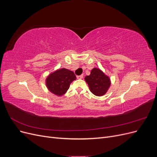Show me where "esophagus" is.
<instances>
[{
  "label": "esophagus",
  "mask_w": 157,
  "mask_h": 157,
  "mask_svg": "<svg viewBox=\"0 0 157 157\" xmlns=\"http://www.w3.org/2000/svg\"><path fill=\"white\" fill-rule=\"evenodd\" d=\"M77 78L78 79H82L83 78V75H79V76H77Z\"/></svg>",
  "instance_id": "obj_1"
}]
</instances>
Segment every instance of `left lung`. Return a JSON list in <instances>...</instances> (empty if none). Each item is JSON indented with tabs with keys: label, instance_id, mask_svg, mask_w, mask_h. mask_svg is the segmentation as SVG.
Here are the masks:
<instances>
[{
	"label": "left lung",
	"instance_id": "1",
	"mask_svg": "<svg viewBox=\"0 0 157 157\" xmlns=\"http://www.w3.org/2000/svg\"><path fill=\"white\" fill-rule=\"evenodd\" d=\"M91 92L96 96L105 95L111 86V80L108 76L98 68L92 69L90 75L84 78Z\"/></svg>",
	"mask_w": 157,
	"mask_h": 157
}]
</instances>
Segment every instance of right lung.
<instances>
[{"label": "right lung", "mask_w": 157, "mask_h": 157, "mask_svg": "<svg viewBox=\"0 0 157 157\" xmlns=\"http://www.w3.org/2000/svg\"><path fill=\"white\" fill-rule=\"evenodd\" d=\"M76 78L73 71L62 68L56 70L47 77L46 85L50 92L61 96L67 92L71 83Z\"/></svg>", "instance_id": "1"}]
</instances>
